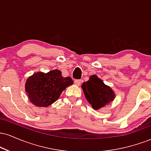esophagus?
<instances>
[{
    "instance_id": "1",
    "label": "esophagus",
    "mask_w": 151,
    "mask_h": 151,
    "mask_svg": "<svg viewBox=\"0 0 151 151\" xmlns=\"http://www.w3.org/2000/svg\"><path fill=\"white\" fill-rule=\"evenodd\" d=\"M81 80L80 79H76L75 81H74V84H76V85H77V86H79L81 84Z\"/></svg>"
}]
</instances>
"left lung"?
Returning <instances> with one entry per match:
<instances>
[{
	"label": "left lung",
	"mask_w": 151,
	"mask_h": 151,
	"mask_svg": "<svg viewBox=\"0 0 151 151\" xmlns=\"http://www.w3.org/2000/svg\"><path fill=\"white\" fill-rule=\"evenodd\" d=\"M81 86L86 99L94 109L108 105L114 99L113 90L105 85L96 75L91 76L89 80L84 82Z\"/></svg>",
	"instance_id": "obj_1"
}]
</instances>
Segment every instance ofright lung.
Returning a JSON list of instances; mask_svg holds the SVG:
<instances>
[{"instance_id": "1", "label": "right lung", "mask_w": 151, "mask_h": 151, "mask_svg": "<svg viewBox=\"0 0 151 151\" xmlns=\"http://www.w3.org/2000/svg\"><path fill=\"white\" fill-rule=\"evenodd\" d=\"M72 84L70 77H63L60 71L55 70L47 74H34L26 81L25 90L32 104L47 107L56 101L62 91Z\"/></svg>"}]
</instances>
